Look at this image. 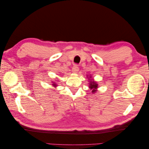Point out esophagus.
<instances>
[{"label": "esophagus", "instance_id": "34e87169", "mask_svg": "<svg viewBox=\"0 0 149 149\" xmlns=\"http://www.w3.org/2000/svg\"><path fill=\"white\" fill-rule=\"evenodd\" d=\"M78 71H79V68H78V66H76V65L74 66L73 67V68H72V72H73V73H78Z\"/></svg>", "mask_w": 149, "mask_h": 149}]
</instances>
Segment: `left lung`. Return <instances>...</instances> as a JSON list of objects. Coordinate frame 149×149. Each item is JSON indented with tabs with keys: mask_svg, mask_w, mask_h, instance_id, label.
Masks as SVG:
<instances>
[{
	"mask_svg": "<svg viewBox=\"0 0 149 149\" xmlns=\"http://www.w3.org/2000/svg\"><path fill=\"white\" fill-rule=\"evenodd\" d=\"M89 82V88L93 90L92 93L93 94L95 93V92L97 91L96 89L98 88V84H97L95 81H91V79H90Z\"/></svg>",
	"mask_w": 149,
	"mask_h": 149,
	"instance_id": "left-lung-1",
	"label": "left lung"
}]
</instances>
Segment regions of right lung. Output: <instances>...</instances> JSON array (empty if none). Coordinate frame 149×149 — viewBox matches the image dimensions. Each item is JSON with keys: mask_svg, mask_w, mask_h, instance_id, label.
I'll list each match as a JSON object with an SVG mask.
<instances>
[{"mask_svg": "<svg viewBox=\"0 0 149 149\" xmlns=\"http://www.w3.org/2000/svg\"><path fill=\"white\" fill-rule=\"evenodd\" d=\"M52 85L53 86H54V87H56V86H57V84H56V83H53Z\"/></svg>", "mask_w": 149, "mask_h": 149, "instance_id": "obj_1", "label": "right lung"}]
</instances>
